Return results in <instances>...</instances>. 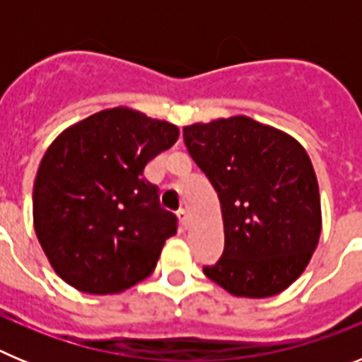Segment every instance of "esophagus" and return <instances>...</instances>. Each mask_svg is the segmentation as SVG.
I'll use <instances>...</instances> for the list:
<instances>
[{
    "label": "esophagus",
    "instance_id": "obj_1",
    "mask_svg": "<svg viewBox=\"0 0 362 362\" xmlns=\"http://www.w3.org/2000/svg\"><path fill=\"white\" fill-rule=\"evenodd\" d=\"M177 217H179V221H181V225L188 226V212H187V210L179 209L177 210Z\"/></svg>",
    "mask_w": 362,
    "mask_h": 362
}]
</instances>
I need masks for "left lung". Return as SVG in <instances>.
I'll return each mask as SVG.
<instances>
[{
    "mask_svg": "<svg viewBox=\"0 0 362 362\" xmlns=\"http://www.w3.org/2000/svg\"><path fill=\"white\" fill-rule=\"evenodd\" d=\"M185 145L216 188L225 250L204 276L232 296L270 297L303 274L321 235L319 185L288 134L246 116L183 129Z\"/></svg>",
    "mask_w": 362,
    "mask_h": 362,
    "instance_id": "8db88e82",
    "label": "left lung"
}]
</instances>
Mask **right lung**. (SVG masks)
<instances>
[{
    "label": "right lung",
    "mask_w": 362,
    "mask_h": 362,
    "mask_svg": "<svg viewBox=\"0 0 362 362\" xmlns=\"http://www.w3.org/2000/svg\"><path fill=\"white\" fill-rule=\"evenodd\" d=\"M177 136L175 124L110 108L49 146L34 183V228L65 283L116 293L152 274L177 217L161 209L159 188L143 172Z\"/></svg>",
    "instance_id": "add662e5"
}]
</instances>
